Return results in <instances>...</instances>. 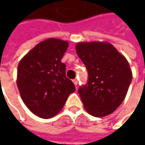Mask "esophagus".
<instances>
[{
    "label": "esophagus",
    "instance_id": "obj_1",
    "mask_svg": "<svg viewBox=\"0 0 145 145\" xmlns=\"http://www.w3.org/2000/svg\"><path fill=\"white\" fill-rule=\"evenodd\" d=\"M72 81H73L74 85L76 86H77V84H78V81H77V80H76V79H74V80H72Z\"/></svg>",
    "mask_w": 145,
    "mask_h": 145
}]
</instances>
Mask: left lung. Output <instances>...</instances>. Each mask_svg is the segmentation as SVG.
Returning a JSON list of instances; mask_svg holds the SVG:
<instances>
[{
	"mask_svg": "<svg viewBox=\"0 0 145 145\" xmlns=\"http://www.w3.org/2000/svg\"><path fill=\"white\" fill-rule=\"evenodd\" d=\"M76 51L88 72L78 93L89 114L103 117L123 103L132 79L126 58L108 42H79Z\"/></svg>",
	"mask_w": 145,
	"mask_h": 145,
	"instance_id": "1",
	"label": "left lung"
}]
</instances>
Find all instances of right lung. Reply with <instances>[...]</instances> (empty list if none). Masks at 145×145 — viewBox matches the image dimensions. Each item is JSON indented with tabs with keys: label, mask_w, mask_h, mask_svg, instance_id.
I'll return each instance as SVG.
<instances>
[{
	"label": "right lung",
	"mask_w": 145,
	"mask_h": 145,
	"mask_svg": "<svg viewBox=\"0 0 145 145\" xmlns=\"http://www.w3.org/2000/svg\"><path fill=\"white\" fill-rule=\"evenodd\" d=\"M68 47L63 40L46 39L27 53L18 66L17 85L22 101L42 119L58 114L76 90L72 81L66 77V65L61 62Z\"/></svg>",
	"instance_id": "right-lung-1"
}]
</instances>
